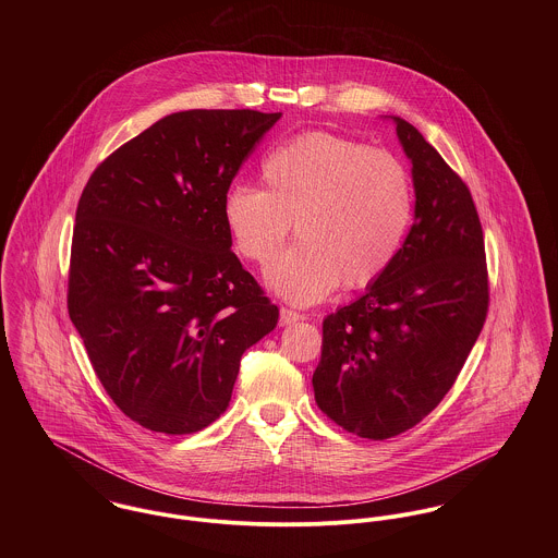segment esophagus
<instances>
[{"label": "esophagus", "mask_w": 558, "mask_h": 558, "mask_svg": "<svg viewBox=\"0 0 558 558\" xmlns=\"http://www.w3.org/2000/svg\"><path fill=\"white\" fill-rule=\"evenodd\" d=\"M305 316H301L299 312H292V310H288V307H281V312H279V322L286 326V324H294V322H299V319H303Z\"/></svg>", "instance_id": "obj_1"}]
</instances>
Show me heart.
<instances>
[{
	"instance_id": "obj_1",
	"label": "heart",
	"mask_w": 558,
	"mask_h": 558,
	"mask_svg": "<svg viewBox=\"0 0 558 558\" xmlns=\"http://www.w3.org/2000/svg\"><path fill=\"white\" fill-rule=\"evenodd\" d=\"M264 191L234 184L223 221L240 255L270 266L296 223L301 242L270 270L268 286L296 305L376 283L399 257L414 219L408 167L380 148L335 133L296 135L262 160Z\"/></svg>"
}]
</instances>
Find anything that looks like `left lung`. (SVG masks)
Here are the masks:
<instances>
[{"instance_id": "1", "label": "left lung", "mask_w": 558, "mask_h": 558, "mask_svg": "<svg viewBox=\"0 0 558 558\" xmlns=\"http://www.w3.org/2000/svg\"><path fill=\"white\" fill-rule=\"evenodd\" d=\"M412 162L414 223L396 264L322 322L319 410L361 438L423 421L453 387L489 305L485 244L464 180L405 120L391 116Z\"/></svg>"}]
</instances>
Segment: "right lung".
<instances>
[{
	"instance_id": "add662e5",
	"label": "right lung",
	"mask_w": 558,
	"mask_h": 558,
	"mask_svg": "<svg viewBox=\"0 0 558 558\" xmlns=\"http://www.w3.org/2000/svg\"><path fill=\"white\" fill-rule=\"evenodd\" d=\"M281 118L253 109L165 116L81 193L69 316L107 396L135 423L193 434L217 421L246 348L279 310L232 251L223 199Z\"/></svg>"
}]
</instances>
